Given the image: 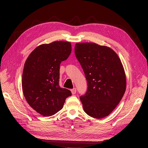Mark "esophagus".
<instances>
[{
    "mask_svg": "<svg viewBox=\"0 0 148 148\" xmlns=\"http://www.w3.org/2000/svg\"><path fill=\"white\" fill-rule=\"evenodd\" d=\"M71 92L72 93V95H75V94H76V92H77V89H76V88L71 89Z\"/></svg>",
    "mask_w": 148,
    "mask_h": 148,
    "instance_id": "34e87169",
    "label": "esophagus"
}]
</instances>
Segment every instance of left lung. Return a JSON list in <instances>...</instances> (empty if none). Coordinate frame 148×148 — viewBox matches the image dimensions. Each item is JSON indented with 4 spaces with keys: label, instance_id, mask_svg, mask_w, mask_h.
I'll use <instances>...</instances> for the list:
<instances>
[{
    "label": "left lung",
    "instance_id": "obj_1",
    "mask_svg": "<svg viewBox=\"0 0 148 148\" xmlns=\"http://www.w3.org/2000/svg\"><path fill=\"white\" fill-rule=\"evenodd\" d=\"M75 53L88 82L79 97L84 111L96 119L108 116L119 104L126 89V77L120 58L112 49L96 43H77Z\"/></svg>",
    "mask_w": 148,
    "mask_h": 148
}]
</instances>
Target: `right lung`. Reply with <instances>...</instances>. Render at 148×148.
Listing matches in <instances>:
<instances>
[{
    "instance_id": "add662e5",
    "label": "right lung",
    "mask_w": 148,
    "mask_h": 148,
    "mask_svg": "<svg viewBox=\"0 0 148 148\" xmlns=\"http://www.w3.org/2000/svg\"><path fill=\"white\" fill-rule=\"evenodd\" d=\"M71 43L54 41L42 44L30 53L24 65L22 89L32 108L43 116H51L60 110L70 90L59 86L60 64L68 59Z\"/></svg>"
}]
</instances>
